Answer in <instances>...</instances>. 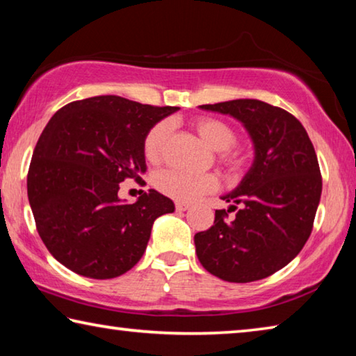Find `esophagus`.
Masks as SVG:
<instances>
[{"instance_id": "34e87169", "label": "esophagus", "mask_w": 356, "mask_h": 356, "mask_svg": "<svg viewBox=\"0 0 356 356\" xmlns=\"http://www.w3.org/2000/svg\"><path fill=\"white\" fill-rule=\"evenodd\" d=\"M190 206L188 204H184V202H176V210L177 212H185V210H188Z\"/></svg>"}]
</instances>
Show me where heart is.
<instances>
[{"label":"heart","instance_id":"heart-1","mask_svg":"<svg viewBox=\"0 0 356 356\" xmlns=\"http://www.w3.org/2000/svg\"><path fill=\"white\" fill-rule=\"evenodd\" d=\"M195 129L210 147L218 150L220 160L231 171L240 168L238 156L231 147L237 141V134L225 120L216 118H200L195 120ZM170 134V124L161 120L147 131L143 141V152L150 163L160 160L161 150ZM155 185L163 195L179 202H191L206 193L218 188V179L212 174H195L182 170L161 171L155 179Z\"/></svg>","mask_w":356,"mask_h":356}]
</instances>
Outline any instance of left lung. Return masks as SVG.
<instances>
[{"mask_svg":"<svg viewBox=\"0 0 356 356\" xmlns=\"http://www.w3.org/2000/svg\"><path fill=\"white\" fill-rule=\"evenodd\" d=\"M200 108L240 120L254 144V161L237 188L221 197L231 202L227 212L216 210L213 226L195 236L197 259L220 280H264L286 267L311 236L322 195L314 146L297 118L265 102ZM234 209L236 218L227 220Z\"/></svg>","mask_w":356,"mask_h":356,"instance_id":"obj_1","label":"left lung"}]
</instances>
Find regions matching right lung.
I'll return each instance as SVG.
<instances>
[{
    "label": "right lung",
    "mask_w": 356,
    "mask_h": 356,
    "mask_svg": "<svg viewBox=\"0 0 356 356\" xmlns=\"http://www.w3.org/2000/svg\"><path fill=\"white\" fill-rule=\"evenodd\" d=\"M177 106L118 97L72 102L50 119L28 171L35 227L51 256L86 278L110 280L143 257L154 221L174 212L159 191L135 204L119 200V184L146 172L143 141Z\"/></svg>",
    "instance_id": "right-lung-1"
}]
</instances>
